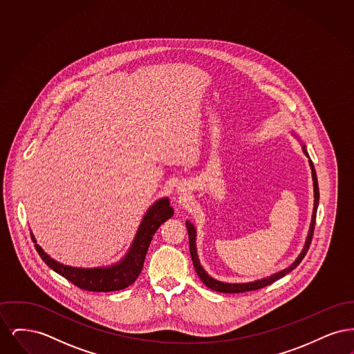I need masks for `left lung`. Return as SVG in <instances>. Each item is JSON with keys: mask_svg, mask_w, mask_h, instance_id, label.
Segmentation results:
<instances>
[{"mask_svg": "<svg viewBox=\"0 0 354 354\" xmlns=\"http://www.w3.org/2000/svg\"><path fill=\"white\" fill-rule=\"evenodd\" d=\"M293 135L296 138H299V135L296 133H293ZM301 147H303V152L305 153V156L309 159V166H310V171H312V180H313V195H315V203H313V212H312V220H310V225H309V231H308V235L305 239V244H304L303 250L301 252L299 253V256L296 257V260L283 270H279L270 276L267 277H263V279H259V280H254V281H250V283H224V281H219L216 279H214L212 276H209L205 270L203 268L202 264H201V260H199V256H198V250H196V228L195 225L187 220L185 221V225H187V231H188V239H189V252H191V257H192V263H194V267L195 270L198 273V276L201 277L203 283L205 284V286H208L209 289L212 290H216V292H221V293H240V292H248V290H254V289H260V288H264V286H270L272 283H274L276 280L284 277L286 274H288L289 272L295 270L305 257V254L309 250V245H310V241H312V236H313V231H315V224H316V214H317V207H319V201H320V191H319V183H317V175H316V169L315 166L308 155L306 151V147L301 142Z\"/></svg>", "mask_w": 354, "mask_h": 354, "instance_id": "obj_1", "label": "left lung"}]
</instances>
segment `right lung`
<instances>
[{
	"label": "right lung",
	"instance_id": "right-lung-1",
	"mask_svg": "<svg viewBox=\"0 0 354 354\" xmlns=\"http://www.w3.org/2000/svg\"><path fill=\"white\" fill-rule=\"evenodd\" d=\"M172 215H174V208L169 205V198H160L156 202L152 203L138 227V231L135 234L134 240L129 251L119 261L106 267L80 268V267L65 266L54 260L45 252L37 244L33 232L30 234L35 243L34 247L37 252L39 253L45 264L54 272L64 276L70 283L84 290L113 292V290H120L131 286L138 279L139 273L143 268V263L146 259V253L149 251L152 236L156 232V230Z\"/></svg>",
	"mask_w": 354,
	"mask_h": 354
}]
</instances>
